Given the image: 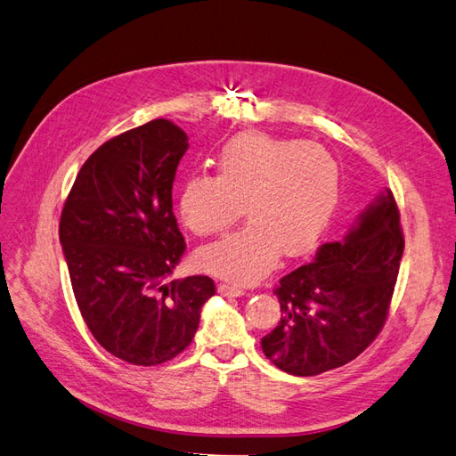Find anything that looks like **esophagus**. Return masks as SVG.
I'll return each instance as SVG.
<instances>
[{
    "label": "esophagus",
    "mask_w": 456,
    "mask_h": 456,
    "mask_svg": "<svg viewBox=\"0 0 456 456\" xmlns=\"http://www.w3.org/2000/svg\"><path fill=\"white\" fill-rule=\"evenodd\" d=\"M217 291L222 293V296H225V297H240V296H244V289L240 286H232V284H227V282L219 284Z\"/></svg>",
    "instance_id": "obj_1"
}]
</instances>
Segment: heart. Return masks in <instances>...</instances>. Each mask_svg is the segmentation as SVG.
I'll return each instance as SVG.
<instances>
[{
  "label": "heart",
  "mask_w": 456,
  "mask_h": 456,
  "mask_svg": "<svg viewBox=\"0 0 456 456\" xmlns=\"http://www.w3.org/2000/svg\"><path fill=\"white\" fill-rule=\"evenodd\" d=\"M217 175L193 174L178 199L183 224L200 237L246 227L199 252V265L239 284L257 282L281 256L311 249L339 199V165L316 142L240 134L222 145Z\"/></svg>",
  "instance_id": "heart-1"
}]
</instances>
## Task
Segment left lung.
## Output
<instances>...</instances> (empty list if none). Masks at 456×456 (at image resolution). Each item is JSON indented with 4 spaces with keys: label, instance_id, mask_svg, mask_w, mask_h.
<instances>
[{
    "label": "left lung",
    "instance_id": "obj_1",
    "mask_svg": "<svg viewBox=\"0 0 456 456\" xmlns=\"http://www.w3.org/2000/svg\"><path fill=\"white\" fill-rule=\"evenodd\" d=\"M403 254L400 212L385 189L341 242L286 274L274 296L281 322L261 339L289 375L313 377L360 356L383 330Z\"/></svg>",
    "mask_w": 456,
    "mask_h": 456
}]
</instances>
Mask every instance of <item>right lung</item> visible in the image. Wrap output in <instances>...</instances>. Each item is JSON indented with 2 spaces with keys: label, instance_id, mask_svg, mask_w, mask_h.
<instances>
[{
  "label": "right lung",
  "instance_id": "obj_1",
  "mask_svg": "<svg viewBox=\"0 0 456 456\" xmlns=\"http://www.w3.org/2000/svg\"><path fill=\"white\" fill-rule=\"evenodd\" d=\"M187 134L155 119L102 143L66 199L61 244L81 316L110 354L159 365L193 341L208 276L170 281L185 242L172 183Z\"/></svg>",
  "mask_w": 456,
  "mask_h": 456
}]
</instances>
